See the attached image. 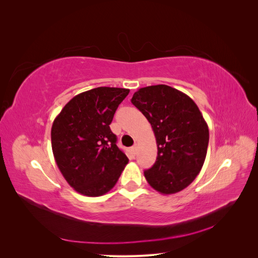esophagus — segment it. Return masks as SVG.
Returning a JSON list of instances; mask_svg holds the SVG:
<instances>
[{
  "instance_id": "esophagus-1",
  "label": "esophagus",
  "mask_w": 258,
  "mask_h": 258,
  "mask_svg": "<svg viewBox=\"0 0 258 258\" xmlns=\"http://www.w3.org/2000/svg\"><path fill=\"white\" fill-rule=\"evenodd\" d=\"M131 152H132V154H134V155H136L138 153V145L137 144L131 147Z\"/></svg>"
}]
</instances>
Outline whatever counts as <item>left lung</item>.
<instances>
[{
  "instance_id": "left-lung-1",
  "label": "left lung",
  "mask_w": 258,
  "mask_h": 258,
  "mask_svg": "<svg viewBox=\"0 0 258 258\" xmlns=\"http://www.w3.org/2000/svg\"><path fill=\"white\" fill-rule=\"evenodd\" d=\"M131 102L151 123L157 143L146 181L162 195L183 190L199 174L209 144L208 123L197 104L167 85L140 88Z\"/></svg>"
}]
</instances>
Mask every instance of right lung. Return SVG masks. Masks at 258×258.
I'll list each match as a JSON object with an SVG mask.
<instances>
[{
    "label": "right lung",
    "mask_w": 258,
    "mask_h": 258,
    "mask_svg": "<svg viewBox=\"0 0 258 258\" xmlns=\"http://www.w3.org/2000/svg\"><path fill=\"white\" fill-rule=\"evenodd\" d=\"M129 89L98 87L75 96L51 127L54 160L69 185L84 196L110 191L129 159L110 124Z\"/></svg>",
    "instance_id": "obj_1"
}]
</instances>
